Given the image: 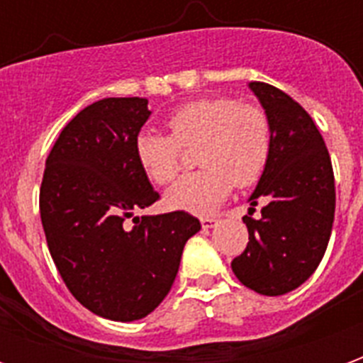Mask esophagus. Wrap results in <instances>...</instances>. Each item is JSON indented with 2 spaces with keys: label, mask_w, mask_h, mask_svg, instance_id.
I'll use <instances>...</instances> for the list:
<instances>
[{
  "label": "esophagus",
  "mask_w": 363,
  "mask_h": 363,
  "mask_svg": "<svg viewBox=\"0 0 363 363\" xmlns=\"http://www.w3.org/2000/svg\"><path fill=\"white\" fill-rule=\"evenodd\" d=\"M200 223H202V229H212L220 223V220H218V218H202Z\"/></svg>",
  "instance_id": "34e87169"
}]
</instances>
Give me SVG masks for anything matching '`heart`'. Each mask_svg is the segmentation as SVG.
Segmentation results:
<instances>
[{
    "mask_svg": "<svg viewBox=\"0 0 363 363\" xmlns=\"http://www.w3.org/2000/svg\"><path fill=\"white\" fill-rule=\"evenodd\" d=\"M167 126L171 135L142 132L135 157L151 181L169 184L182 165L181 147H196V173L184 174L167 192V206L182 212L212 213L237 186L259 181L272 153L270 118L259 104L212 96L177 108Z\"/></svg>",
    "mask_w": 363,
    "mask_h": 363,
    "instance_id": "b5f03b06",
    "label": "heart"
}]
</instances>
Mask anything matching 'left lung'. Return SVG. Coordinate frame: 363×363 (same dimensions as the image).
Instances as JSON below:
<instances>
[{
    "label": "left lung",
    "instance_id": "left-lung-1",
    "mask_svg": "<svg viewBox=\"0 0 363 363\" xmlns=\"http://www.w3.org/2000/svg\"><path fill=\"white\" fill-rule=\"evenodd\" d=\"M272 126V153L249 198L264 200L260 218L245 216L249 243L231 268L262 296L299 288L319 267L335 221V173L323 135L303 106L262 82L249 83ZM255 212V208L249 213Z\"/></svg>",
    "mask_w": 363,
    "mask_h": 363
}]
</instances>
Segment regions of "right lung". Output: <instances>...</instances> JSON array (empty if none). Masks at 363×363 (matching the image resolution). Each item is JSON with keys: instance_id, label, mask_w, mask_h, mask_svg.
<instances>
[{"instance_id": "1", "label": "right lung", "mask_w": 363, "mask_h": 363, "mask_svg": "<svg viewBox=\"0 0 363 363\" xmlns=\"http://www.w3.org/2000/svg\"><path fill=\"white\" fill-rule=\"evenodd\" d=\"M150 114L140 96L85 106L60 132L40 184V220L62 280L91 313L122 323L165 299L184 245L200 231L182 210L134 216L159 198L135 157Z\"/></svg>"}]
</instances>
